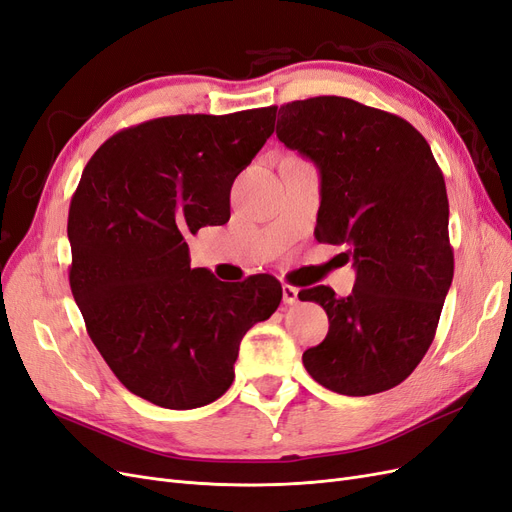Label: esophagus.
Segmentation results:
<instances>
[{
	"instance_id": "34e87169",
	"label": "esophagus",
	"mask_w": 512,
	"mask_h": 512,
	"mask_svg": "<svg viewBox=\"0 0 512 512\" xmlns=\"http://www.w3.org/2000/svg\"><path fill=\"white\" fill-rule=\"evenodd\" d=\"M282 299L286 305H294L299 301V288L297 286H290V284H284L282 286Z\"/></svg>"
}]
</instances>
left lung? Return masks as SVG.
I'll list each match as a JSON object with an SVG mask.
<instances>
[{
	"mask_svg": "<svg viewBox=\"0 0 512 512\" xmlns=\"http://www.w3.org/2000/svg\"><path fill=\"white\" fill-rule=\"evenodd\" d=\"M277 138L320 173L316 239L346 245L348 297L299 292L329 316L303 365L324 389L365 397L404 382L429 350L453 282L448 198L429 143L406 119L339 96L280 106Z\"/></svg>",
	"mask_w": 512,
	"mask_h": 512,
	"instance_id": "obj_1",
	"label": "left lung"
}]
</instances>
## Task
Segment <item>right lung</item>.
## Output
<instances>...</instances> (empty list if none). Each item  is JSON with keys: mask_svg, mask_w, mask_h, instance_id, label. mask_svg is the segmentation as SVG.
Wrapping results in <instances>:
<instances>
[{"mask_svg": "<svg viewBox=\"0 0 512 512\" xmlns=\"http://www.w3.org/2000/svg\"><path fill=\"white\" fill-rule=\"evenodd\" d=\"M277 106L173 115L113 134L68 213L70 288L117 380L151 404L192 410L235 380L243 335L282 301L273 275L226 284L192 269L185 235L230 218V188L273 134Z\"/></svg>", "mask_w": 512, "mask_h": 512, "instance_id": "obj_1", "label": "right lung"}]
</instances>
